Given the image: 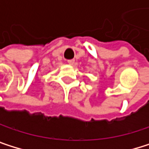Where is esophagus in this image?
<instances>
[{"label": "esophagus", "mask_w": 149, "mask_h": 149, "mask_svg": "<svg viewBox=\"0 0 149 149\" xmlns=\"http://www.w3.org/2000/svg\"><path fill=\"white\" fill-rule=\"evenodd\" d=\"M68 64L73 65V64L74 63V59H69V60H68Z\"/></svg>", "instance_id": "1"}]
</instances>
